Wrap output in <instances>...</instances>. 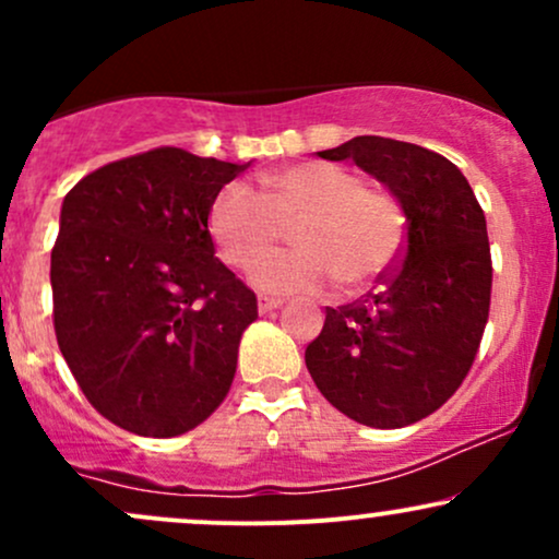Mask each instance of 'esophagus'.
<instances>
[{"label":"esophagus","instance_id":"obj_1","mask_svg":"<svg viewBox=\"0 0 559 559\" xmlns=\"http://www.w3.org/2000/svg\"><path fill=\"white\" fill-rule=\"evenodd\" d=\"M281 305H284V299H273V297H260V299H258V310H260V316H265V312L278 310Z\"/></svg>","mask_w":559,"mask_h":559}]
</instances>
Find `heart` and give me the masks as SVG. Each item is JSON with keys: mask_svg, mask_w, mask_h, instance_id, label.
I'll return each mask as SVG.
<instances>
[{"mask_svg": "<svg viewBox=\"0 0 559 559\" xmlns=\"http://www.w3.org/2000/svg\"><path fill=\"white\" fill-rule=\"evenodd\" d=\"M294 222L298 226L293 225ZM293 225L294 253L263 255ZM210 234L228 265H249L262 294H318L333 281L362 292L391 271L404 243V210L383 186L362 183L331 163H301L267 173L262 194L228 183L210 207Z\"/></svg>", "mask_w": 559, "mask_h": 559, "instance_id": "b5f03b06", "label": "heart"}]
</instances>
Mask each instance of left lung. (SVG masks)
Listing matches in <instances>:
<instances>
[{"mask_svg": "<svg viewBox=\"0 0 559 559\" xmlns=\"http://www.w3.org/2000/svg\"><path fill=\"white\" fill-rule=\"evenodd\" d=\"M323 159H352L400 199L402 265L352 305L325 310L305 362L320 394L370 428L413 426L444 404L471 370L489 320L486 217L454 163L418 144L355 136Z\"/></svg>", "mask_w": 559, "mask_h": 559, "instance_id": "1", "label": "left lung"}]
</instances>
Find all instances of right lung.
<instances>
[{"label": "right lung", "instance_id": "right-lung-1", "mask_svg": "<svg viewBox=\"0 0 559 559\" xmlns=\"http://www.w3.org/2000/svg\"><path fill=\"white\" fill-rule=\"evenodd\" d=\"M252 163L163 146L81 178L52 249L55 333L96 413L181 436L221 407L258 297L215 258V197Z\"/></svg>", "mask_w": 559, "mask_h": 559}]
</instances>
